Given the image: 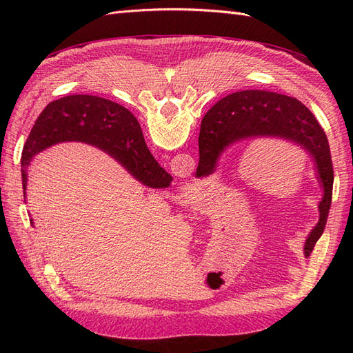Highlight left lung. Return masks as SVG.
I'll use <instances>...</instances> for the list:
<instances>
[{
    "instance_id": "left-lung-1",
    "label": "left lung",
    "mask_w": 353,
    "mask_h": 353,
    "mask_svg": "<svg viewBox=\"0 0 353 353\" xmlns=\"http://www.w3.org/2000/svg\"><path fill=\"white\" fill-rule=\"evenodd\" d=\"M275 137L292 141L312 156L318 179L324 190L319 201V221L305 241V256L312 253L323 236L333 196V162L327 135L305 104L288 95L245 90L222 99L205 114L200 126L199 170L212 174L219 156L243 140Z\"/></svg>"
}]
</instances>
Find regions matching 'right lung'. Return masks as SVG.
<instances>
[{"mask_svg":"<svg viewBox=\"0 0 353 353\" xmlns=\"http://www.w3.org/2000/svg\"><path fill=\"white\" fill-rule=\"evenodd\" d=\"M66 141H82L100 148L145 187L166 188L172 181L148 152L141 126L130 110L110 100L79 94L51 101L38 116L22 153L23 197L28 166L34 156Z\"/></svg>","mask_w":353,"mask_h":353,"instance_id":"add662e5","label":"right lung"}]
</instances>
